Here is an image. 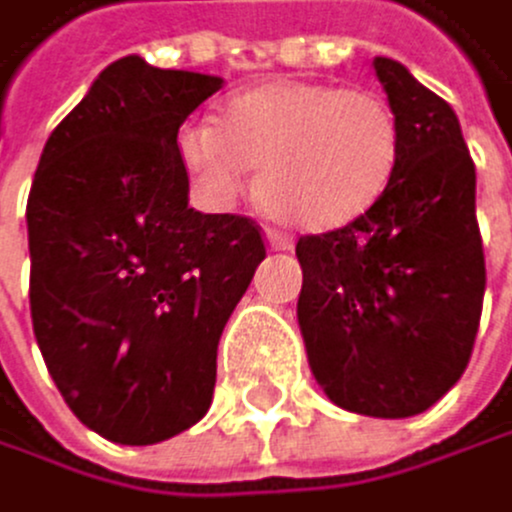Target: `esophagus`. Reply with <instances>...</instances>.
Returning <instances> with one entry per match:
<instances>
[{
  "label": "esophagus",
  "mask_w": 512,
  "mask_h": 512,
  "mask_svg": "<svg viewBox=\"0 0 512 512\" xmlns=\"http://www.w3.org/2000/svg\"><path fill=\"white\" fill-rule=\"evenodd\" d=\"M267 245H270V251H293V238L286 232L267 229Z\"/></svg>",
  "instance_id": "obj_1"
}]
</instances>
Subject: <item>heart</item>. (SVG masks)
Wrapping results in <instances>:
<instances>
[{
    "instance_id": "obj_1",
    "label": "heart",
    "mask_w": 512,
    "mask_h": 512,
    "mask_svg": "<svg viewBox=\"0 0 512 512\" xmlns=\"http://www.w3.org/2000/svg\"><path fill=\"white\" fill-rule=\"evenodd\" d=\"M178 159L213 203L242 194L248 168L270 213L328 232L366 216L401 155L398 117L382 95L328 82L274 79L235 95L213 123H184Z\"/></svg>"
}]
</instances>
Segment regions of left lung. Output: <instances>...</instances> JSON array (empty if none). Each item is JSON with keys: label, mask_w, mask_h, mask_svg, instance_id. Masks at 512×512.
Here are the masks:
<instances>
[{"label": "left lung", "mask_w": 512, "mask_h": 512, "mask_svg": "<svg viewBox=\"0 0 512 512\" xmlns=\"http://www.w3.org/2000/svg\"><path fill=\"white\" fill-rule=\"evenodd\" d=\"M401 155L382 200L344 229L302 235L299 331L315 382L337 408L414 417L468 366L484 302L475 162L456 111L376 56Z\"/></svg>", "instance_id": "8db88e82"}]
</instances>
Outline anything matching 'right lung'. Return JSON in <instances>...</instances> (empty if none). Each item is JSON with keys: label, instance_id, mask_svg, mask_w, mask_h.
I'll return each mask as SVG.
<instances>
[{"label": "right lung", "instance_id": "right-lung-1", "mask_svg": "<svg viewBox=\"0 0 512 512\" xmlns=\"http://www.w3.org/2000/svg\"><path fill=\"white\" fill-rule=\"evenodd\" d=\"M219 88L123 56L34 171V337L69 411L111 443H162L210 411L219 334L267 254L248 216L187 206L175 139Z\"/></svg>", "mask_w": 512, "mask_h": 512}]
</instances>
